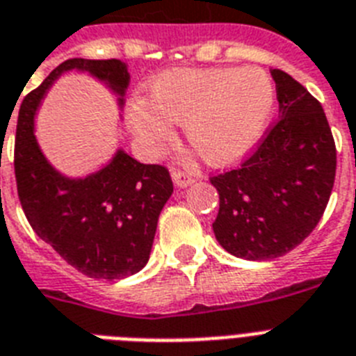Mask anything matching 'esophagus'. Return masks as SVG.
Instances as JSON below:
<instances>
[{"label": "esophagus", "instance_id": "obj_1", "mask_svg": "<svg viewBox=\"0 0 356 356\" xmlns=\"http://www.w3.org/2000/svg\"><path fill=\"white\" fill-rule=\"evenodd\" d=\"M172 181H175L176 187H189V185L195 184V176L189 175V172H181V171H175L172 172Z\"/></svg>", "mask_w": 356, "mask_h": 356}]
</instances>
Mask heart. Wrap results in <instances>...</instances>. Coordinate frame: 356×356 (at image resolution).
Segmentation results:
<instances>
[{"label":"heart","mask_w":356,"mask_h":356,"mask_svg":"<svg viewBox=\"0 0 356 356\" xmlns=\"http://www.w3.org/2000/svg\"><path fill=\"white\" fill-rule=\"evenodd\" d=\"M149 99L129 105L127 123L147 152L171 142V123L209 165H229L262 140L271 122L277 92L258 69H176L158 76Z\"/></svg>","instance_id":"heart-1"}]
</instances>
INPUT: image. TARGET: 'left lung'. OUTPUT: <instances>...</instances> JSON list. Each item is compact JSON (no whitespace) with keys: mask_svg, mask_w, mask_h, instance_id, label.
Wrapping results in <instances>:
<instances>
[{"mask_svg":"<svg viewBox=\"0 0 356 356\" xmlns=\"http://www.w3.org/2000/svg\"><path fill=\"white\" fill-rule=\"evenodd\" d=\"M271 76L280 120L242 165L211 178L220 196L214 236L234 257L258 262L284 257L309 236L337 172L322 105L284 70Z\"/></svg>","mask_w":356,"mask_h":356,"instance_id":"8db88e82","label":"left lung"}]
</instances>
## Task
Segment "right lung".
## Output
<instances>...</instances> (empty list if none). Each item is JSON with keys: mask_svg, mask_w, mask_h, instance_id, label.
I'll return each instance as SVG.
<instances>
[{"mask_svg": "<svg viewBox=\"0 0 356 356\" xmlns=\"http://www.w3.org/2000/svg\"><path fill=\"white\" fill-rule=\"evenodd\" d=\"M67 72L98 79L123 111L131 83L123 61L72 58L56 67L26 94L17 114V195L38 236L79 273L102 280L127 278L149 262L158 216L172 195L171 176L165 167L140 163L122 147L89 175L69 176L56 169L34 132L47 92Z\"/></svg>", "mask_w": 356, "mask_h": 356, "instance_id": "obj_1", "label": "right lung"}]
</instances>
